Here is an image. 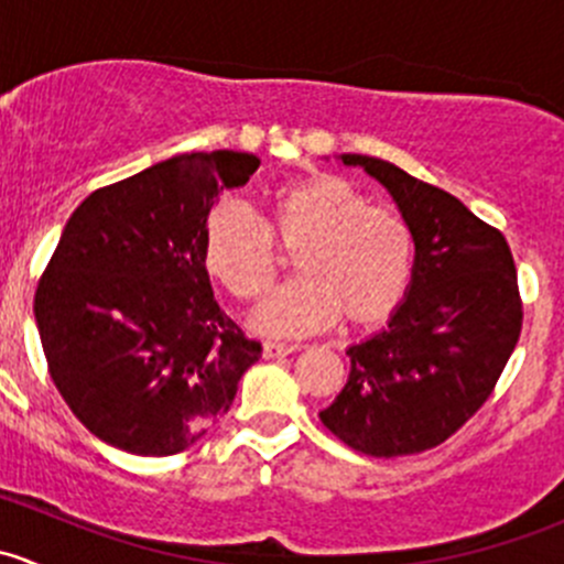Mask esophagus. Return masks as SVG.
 Here are the masks:
<instances>
[{
	"instance_id": "esophagus-1",
	"label": "esophagus",
	"mask_w": 564,
	"mask_h": 564,
	"mask_svg": "<svg viewBox=\"0 0 564 564\" xmlns=\"http://www.w3.org/2000/svg\"><path fill=\"white\" fill-rule=\"evenodd\" d=\"M292 351H297V346L275 344V340H267L264 344V357H286V355H292Z\"/></svg>"
}]
</instances>
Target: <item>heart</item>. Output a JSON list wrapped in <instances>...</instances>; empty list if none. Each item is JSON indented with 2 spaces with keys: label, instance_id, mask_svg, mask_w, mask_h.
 <instances>
[{
  "label": "heart",
  "instance_id": "b5f03b06",
  "mask_svg": "<svg viewBox=\"0 0 564 564\" xmlns=\"http://www.w3.org/2000/svg\"><path fill=\"white\" fill-rule=\"evenodd\" d=\"M275 237L294 251L300 275L272 292L253 327L267 335H311L346 318L384 322L412 281L414 237L390 207H373L346 176L311 172L270 196V220L237 202L215 204L204 224V264L237 300L264 297L278 275Z\"/></svg>",
  "mask_w": 564,
  "mask_h": 564
}]
</instances>
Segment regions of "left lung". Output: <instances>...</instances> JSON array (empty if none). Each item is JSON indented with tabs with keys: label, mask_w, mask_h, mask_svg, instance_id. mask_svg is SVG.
<instances>
[{
	"label": "left lung",
	"mask_w": 564,
	"mask_h": 564,
	"mask_svg": "<svg viewBox=\"0 0 564 564\" xmlns=\"http://www.w3.org/2000/svg\"><path fill=\"white\" fill-rule=\"evenodd\" d=\"M382 182L414 237L406 297L388 327L349 346V382L322 423L351 451L412 456L453 436L502 377L521 335L513 253L456 196L368 155H340Z\"/></svg>",
	"instance_id": "left-lung-1"
}]
</instances>
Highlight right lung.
<instances>
[{
	"instance_id": "add662e5",
	"label": "right lung",
	"mask_w": 564,
	"mask_h": 564,
	"mask_svg": "<svg viewBox=\"0 0 564 564\" xmlns=\"http://www.w3.org/2000/svg\"><path fill=\"white\" fill-rule=\"evenodd\" d=\"M248 152H185L89 193L35 292L48 373L106 445L174 456L229 412L261 357L224 314L204 224L259 169Z\"/></svg>"
}]
</instances>
